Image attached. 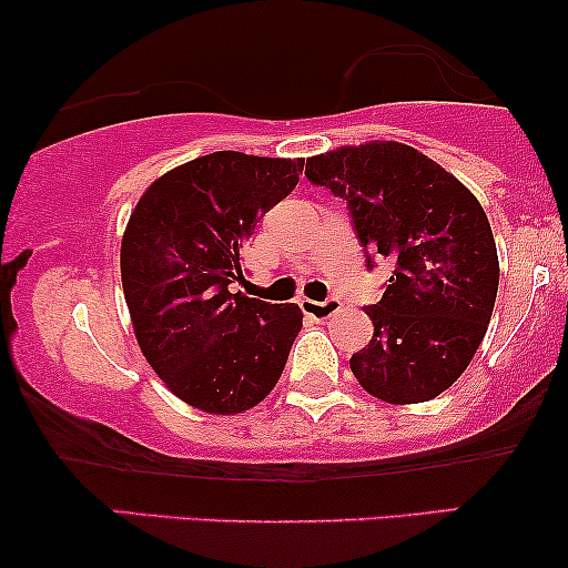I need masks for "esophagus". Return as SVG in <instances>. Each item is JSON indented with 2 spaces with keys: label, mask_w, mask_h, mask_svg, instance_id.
I'll return each instance as SVG.
<instances>
[{
  "label": "esophagus",
  "mask_w": 568,
  "mask_h": 568,
  "mask_svg": "<svg viewBox=\"0 0 568 568\" xmlns=\"http://www.w3.org/2000/svg\"><path fill=\"white\" fill-rule=\"evenodd\" d=\"M300 307L305 315H313L315 321H328L331 315H336L341 310V300L328 297L325 302H315V300H300Z\"/></svg>",
  "instance_id": "1"
}]
</instances>
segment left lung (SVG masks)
<instances>
[{
  "mask_svg": "<svg viewBox=\"0 0 568 568\" xmlns=\"http://www.w3.org/2000/svg\"><path fill=\"white\" fill-rule=\"evenodd\" d=\"M307 181L344 199L367 268L393 261L372 341L354 377L387 403H424L447 390L478 352L499 290L491 224L445 168L398 142L341 146L307 160Z\"/></svg>",
  "mask_w": 568,
  "mask_h": 568,
  "instance_id": "left-lung-1",
  "label": "left lung"
}]
</instances>
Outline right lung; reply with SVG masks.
I'll return each mask as SVG.
<instances>
[{
	"mask_svg": "<svg viewBox=\"0 0 568 568\" xmlns=\"http://www.w3.org/2000/svg\"><path fill=\"white\" fill-rule=\"evenodd\" d=\"M305 160L212 152L158 178L121 243V282L139 346L178 398L243 414L282 377L297 305L232 292L261 216L290 196Z\"/></svg>",
	"mask_w": 568,
	"mask_h": 568,
	"instance_id": "right-lung-1",
	"label": "right lung"
}]
</instances>
